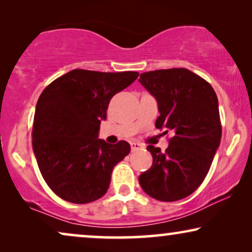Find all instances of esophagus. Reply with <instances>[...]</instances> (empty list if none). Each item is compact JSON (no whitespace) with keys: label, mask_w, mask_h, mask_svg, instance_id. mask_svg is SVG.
<instances>
[{"label":"esophagus","mask_w":252,"mask_h":252,"mask_svg":"<svg viewBox=\"0 0 252 252\" xmlns=\"http://www.w3.org/2000/svg\"><path fill=\"white\" fill-rule=\"evenodd\" d=\"M130 148H132V151H135L141 149V148H143V144L137 142V141H132V142H130Z\"/></svg>","instance_id":"obj_1"}]
</instances>
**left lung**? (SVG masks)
Returning <instances> with one entry per match:
<instances>
[{"label": "left lung", "mask_w": 252, "mask_h": 252, "mask_svg": "<svg viewBox=\"0 0 252 252\" xmlns=\"http://www.w3.org/2000/svg\"><path fill=\"white\" fill-rule=\"evenodd\" d=\"M139 81L157 101L155 126L174 133L165 153L147 147L153 165L139 182L155 199L179 201L201 186L220 146L218 97L208 81L187 68L144 72Z\"/></svg>", "instance_id": "left-lung-1"}]
</instances>
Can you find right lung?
<instances>
[{"label": "right lung", "instance_id": "right-lung-1", "mask_svg": "<svg viewBox=\"0 0 252 252\" xmlns=\"http://www.w3.org/2000/svg\"><path fill=\"white\" fill-rule=\"evenodd\" d=\"M137 72L72 70L54 80L37 99L33 151L41 174L57 196L75 204L101 198L113 167L130 151L129 143L98 139L110 99L128 87Z\"/></svg>", "mask_w": 252, "mask_h": 252}]
</instances>
